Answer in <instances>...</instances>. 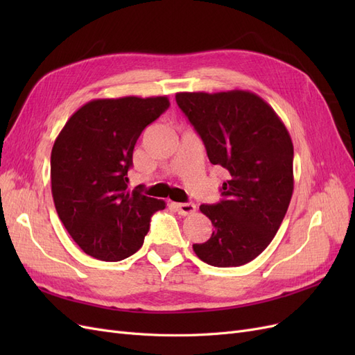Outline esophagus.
Segmentation results:
<instances>
[{"instance_id": "1", "label": "esophagus", "mask_w": 355, "mask_h": 355, "mask_svg": "<svg viewBox=\"0 0 355 355\" xmlns=\"http://www.w3.org/2000/svg\"><path fill=\"white\" fill-rule=\"evenodd\" d=\"M176 206V210L179 214H182V216H189V214H192L196 211V204L194 202H178L175 204Z\"/></svg>"}]
</instances>
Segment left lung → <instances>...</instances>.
Wrapping results in <instances>:
<instances>
[{"instance_id":"8db88e82","label":"left lung","mask_w":355,"mask_h":355,"mask_svg":"<svg viewBox=\"0 0 355 355\" xmlns=\"http://www.w3.org/2000/svg\"><path fill=\"white\" fill-rule=\"evenodd\" d=\"M176 102L210 163L230 173L223 198L200 206L214 230L192 249L211 266L244 265L266 249L286 216L293 194L292 139L280 116L252 92H182Z\"/></svg>"}]
</instances>
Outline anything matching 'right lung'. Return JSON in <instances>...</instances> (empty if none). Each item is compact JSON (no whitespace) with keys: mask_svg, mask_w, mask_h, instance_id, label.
Here are the masks:
<instances>
[{"mask_svg":"<svg viewBox=\"0 0 355 355\" xmlns=\"http://www.w3.org/2000/svg\"><path fill=\"white\" fill-rule=\"evenodd\" d=\"M170 106L166 96L94 99L73 112L51 149V194L62 223L84 253L106 262L141 249L151 216L166 207L127 191L133 149Z\"/></svg>","mask_w":355,"mask_h":355,"instance_id":"1","label":"right lung"}]
</instances>
